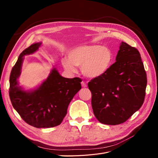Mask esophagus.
I'll list each match as a JSON object with an SVG mask.
<instances>
[{
    "mask_svg": "<svg viewBox=\"0 0 158 158\" xmlns=\"http://www.w3.org/2000/svg\"><path fill=\"white\" fill-rule=\"evenodd\" d=\"M81 85H82V86L83 88H86V87H87L86 84H85L84 82H81Z\"/></svg>",
    "mask_w": 158,
    "mask_h": 158,
    "instance_id": "obj_1",
    "label": "esophagus"
}]
</instances>
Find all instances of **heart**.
Wrapping results in <instances>:
<instances>
[{
  "mask_svg": "<svg viewBox=\"0 0 158 158\" xmlns=\"http://www.w3.org/2000/svg\"><path fill=\"white\" fill-rule=\"evenodd\" d=\"M112 60V52L106 47L98 45H82L70 49L68 59H62V64L70 73H76V66H81L84 76L89 79H96L107 73Z\"/></svg>",
  "mask_w": 158,
  "mask_h": 158,
  "instance_id": "b5f03b06",
  "label": "heart"
}]
</instances>
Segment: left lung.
<instances>
[{"label": "left lung", "mask_w": 158, "mask_h": 158, "mask_svg": "<svg viewBox=\"0 0 158 158\" xmlns=\"http://www.w3.org/2000/svg\"><path fill=\"white\" fill-rule=\"evenodd\" d=\"M88 85L98 120L110 125L125 123L141 107L146 95L147 77L139 51L122 42L115 63Z\"/></svg>", "instance_id": "1"}]
</instances>
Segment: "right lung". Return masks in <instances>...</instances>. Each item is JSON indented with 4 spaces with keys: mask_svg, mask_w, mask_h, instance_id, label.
I'll list each match as a JSON object with an SVG mask.
<instances>
[{
    "mask_svg": "<svg viewBox=\"0 0 158 158\" xmlns=\"http://www.w3.org/2000/svg\"><path fill=\"white\" fill-rule=\"evenodd\" d=\"M41 45L35 43L20 53L10 73L9 95L13 107L26 123L36 128H51L63 121L70 102L81 89V82L78 78L63 77L54 68L36 89L25 91L19 86L23 56L33 54Z\"/></svg>",
    "mask_w": 158,
    "mask_h": 158,
    "instance_id": "obj_1",
    "label": "right lung"
}]
</instances>
